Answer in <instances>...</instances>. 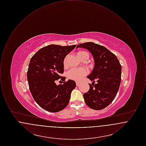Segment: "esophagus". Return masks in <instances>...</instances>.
Segmentation results:
<instances>
[{
	"label": "esophagus",
	"instance_id": "1",
	"mask_svg": "<svg viewBox=\"0 0 146 146\" xmlns=\"http://www.w3.org/2000/svg\"><path fill=\"white\" fill-rule=\"evenodd\" d=\"M80 84L79 82H76V86H78V85Z\"/></svg>",
	"mask_w": 146,
	"mask_h": 146
}]
</instances>
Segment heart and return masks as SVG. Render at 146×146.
Wrapping results in <instances>:
<instances>
[{
	"instance_id": "heart-1",
	"label": "heart",
	"mask_w": 146,
	"mask_h": 146,
	"mask_svg": "<svg viewBox=\"0 0 146 146\" xmlns=\"http://www.w3.org/2000/svg\"><path fill=\"white\" fill-rule=\"evenodd\" d=\"M77 56L82 61L87 60L89 58V54L85 51H79L77 52ZM69 55H66L63 60V65L67 67ZM88 73V70L84 68H72L67 73V78L72 80L79 82L82 80L84 76H86Z\"/></svg>"
}]
</instances>
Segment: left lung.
<instances>
[{"label": "left lung", "instance_id": "left-lung-1", "mask_svg": "<svg viewBox=\"0 0 146 146\" xmlns=\"http://www.w3.org/2000/svg\"><path fill=\"white\" fill-rule=\"evenodd\" d=\"M78 48L88 49L95 60L94 70L87 77L92 83L89 84V90L84 94L85 102L93 110H103L111 104L118 93L121 66L117 56L102 45L86 42L77 45Z\"/></svg>", "mask_w": 146, "mask_h": 146}]
</instances>
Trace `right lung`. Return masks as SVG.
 <instances>
[{"instance_id":"1","label":"right lung","mask_w":146,"mask_h":146,"mask_svg":"<svg viewBox=\"0 0 146 146\" xmlns=\"http://www.w3.org/2000/svg\"><path fill=\"white\" fill-rule=\"evenodd\" d=\"M76 46L49 45L38 50L30 60L27 73L29 90L37 104L47 111H61L69 103L76 84L72 80L66 82L61 74L64 72V58ZM59 78L64 82L57 86L55 81Z\"/></svg>"}]
</instances>
